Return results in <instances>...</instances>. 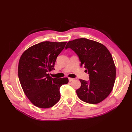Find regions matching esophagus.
<instances>
[{"instance_id":"obj_1","label":"esophagus","mask_w":132,"mask_h":132,"mask_svg":"<svg viewBox=\"0 0 132 132\" xmlns=\"http://www.w3.org/2000/svg\"><path fill=\"white\" fill-rule=\"evenodd\" d=\"M68 79H69V82H71V81H72L73 80H74V79L73 78H69Z\"/></svg>"}]
</instances>
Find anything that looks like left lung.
<instances>
[{
    "label": "left lung",
    "mask_w": 132,
    "mask_h": 132,
    "mask_svg": "<svg viewBox=\"0 0 132 132\" xmlns=\"http://www.w3.org/2000/svg\"><path fill=\"white\" fill-rule=\"evenodd\" d=\"M68 48L77 54L81 67L89 75V81L80 79L79 98L92 104L104 100L112 90L116 79V67L110 51L102 44L84 38L69 41L65 49Z\"/></svg>",
    "instance_id": "left-lung-1"
}]
</instances>
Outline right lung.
<instances>
[{
	"label": "right lung",
	"instance_id": "obj_1",
	"mask_svg": "<svg viewBox=\"0 0 132 132\" xmlns=\"http://www.w3.org/2000/svg\"><path fill=\"white\" fill-rule=\"evenodd\" d=\"M67 42L45 41L29 48L20 58L18 76L23 92L33 104L41 109L53 106L61 98L60 87L68 79L52 78L57 57Z\"/></svg>",
	"mask_w": 132,
	"mask_h": 132
}]
</instances>
